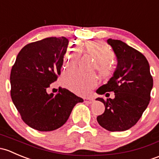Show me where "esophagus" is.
<instances>
[{"instance_id":"esophagus-1","label":"esophagus","mask_w":159,"mask_h":159,"mask_svg":"<svg viewBox=\"0 0 159 159\" xmlns=\"http://www.w3.org/2000/svg\"><path fill=\"white\" fill-rule=\"evenodd\" d=\"M93 100H94V99H93V98H87V99H86V100H85V102H87V103H92V102H93Z\"/></svg>"}]
</instances>
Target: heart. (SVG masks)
<instances>
[{
	"mask_svg": "<svg viewBox=\"0 0 159 159\" xmlns=\"http://www.w3.org/2000/svg\"><path fill=\"white\" fill-rule=\"evenodd\" d=\"M84 50L96 61V69L104 77L113 73L114 67L110 62L115 57L112 47L102 40L88 41L85 43ZM80 57V49L77 44H70L63 58L66 68L76 66ZM63 83L71 91L79 95H86L97 83L96 76L93 74H85L79 71H70L64 75Z\"/></svg>",
	"mask_w": 159,
	"mask_h": 159,
	"instance_id": "1",
	"label": "heart"
}]
</instances>
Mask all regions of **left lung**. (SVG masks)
Returning a JSON list of instances; mask_svg holds the SVG:
<instances>
[{"mask_svg": "<svg viewBox=\"0 0 159 159\" xmlns=\"http://www.w3.org/2000/svg\"><path fill=\"white\" fill-rule=\"evenodd\" d=\"M107 43L115 53L117 66L108 83L96 93L109 95L107 92H113L115 98L96 99L105 106L103 114L96 119L108 131H125L137 123L146 109L153 79L148 60L142 53L121 40L108 39Z\"/></svg>", "mask_w": 159, "mask_h": 159, "instance_id": "left-lung-1", "label": "left lung"}]
</instances>
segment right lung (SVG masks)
I'll return each instance as SVG.
<instances>
[{
    "instance_id": "right-lung-1",
    "label": "right lung",
    "mask_w": 159,
    "mask_h": 159,
    "mask_svg": "<svg viewBox=\"0 0 159 159\" xmlns=\"http://www.w3.org/2000/svg\"><path fill=\"white\" fill-rule=\"evenodd\" d=\"M69 43L66 37H47L19 52L11 72V96L23 121L36 130L48 132L64 125L73 107L83 99L60 87L47 89L57 80Z\"/></svg>"
}]
</instances>
